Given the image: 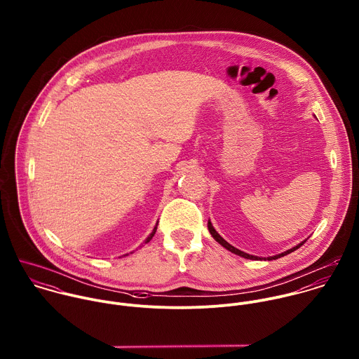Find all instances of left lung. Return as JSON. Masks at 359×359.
I'll return each mask as SVG.
<instances>
[{
  "instance_id": "left-lung-1",
  "label": "left lung",
  "mask_w": 359,
  "mask_h": 359,
  "mask_svg": "<svg viewBox=\"0 0 359 359\" xmlns=\"http://www.w3.org/2000/svg\"><path fill=\"white\" fill-rule=\"evenodd\" d=\"M207 228H208V231H210V233H211V236L222 246V248H225L226 250H229L231 253H233V255H236V256L243 257V258H248V259H268V261H271V259H278V258H280V257L287 256V255H290L292 252H294V250H297L300 246H303L304 245V242L307 241H303L302 243H299L297 246H294V248H292V249H289V250H286V252H283V253H279V255H276V256H271V257H257L252 256V255H248V253H245V252H242V250H239V249H236V248H233L232 245H229L222 236H219V233L214 229V226H212V224L210 222V219H208V222H207Z\"/></svg>"
}]
</instances>
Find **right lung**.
Returning <instances> with one entry per match:
<instances>
[{
  "label": "right lung",
  "instance_id": "right-lung-1",
  "mask_svg": "<svg viewBox=\"0 0 359 359\" xmlns=\"http://www.w3.org/2000/svg\"><path fill=\"white\" fill-rule=\"evenodd\" d=\"M157 224H158V221H157V222H156V225H154V231H152V232H151V235H149V236H148V238H147V239H145V242H144V243H148V242H151V239H152V238H154V233H156V229H157ZM140 248H141V246H140ZM126 256H127V255H126Z\"/></svg>",
  "mask_w": 359,
  "mask_h": 359
}]
</instances>
